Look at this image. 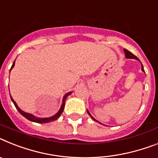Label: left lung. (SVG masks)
Segmentation results:
<instances>
[{
  "label": "left lung",
  "instance_id": "8db88e82",
  "mask_svg": "<svg viewBox=\"0 0 158 158\" xmlns=\"http://www.w3.org/2000/svg\"><path fill=\"white\" fill-rule=\"evenodd\" d=\"M124 53H125V57H126L127 59H137V60H138V59H137V57L135 56L134 54H132V53H131L130 51H128V50H126V49H124ZM141 70H142V71H144V69H143V66H142V67H141ZM87 113L89 114L90 116H91V117L92 118V119H93L94 120H95V121H97V120H95V118L92 117V116H91V114H90V112H88V111H87Z\"/></svg>",
  "mask_w": 158,
  "mask_h": 158
}]
</instances>
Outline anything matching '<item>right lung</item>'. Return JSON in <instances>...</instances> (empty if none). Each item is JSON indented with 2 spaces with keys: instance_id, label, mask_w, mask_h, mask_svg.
<instances>
[{
  "instance_id": "right-lung-1",
  "label": "right lung",
  "mask_w": 158,
  "mask_h": 158,
  "mask_svg": "<svg viewBox=\"0 0 158 158\" xmlns=\"http://www.w3.org/2000/svg\"><path fill=\"white\" fill-rule=\"evenodd\" d=\"M14 64H15V61H14V63H13V65H12L11 69L14 67ZM11 69H10V71H11ZM71 92H69V93H67V94H66V95H65V96H64V97H63V104H62V106H61L60 110H59V112H58V113L55 114V115H54V116H51V117H49V118H38V117H36V116H33L32 114H30V113H27V112H23V111H22V110L20 109L19 108H18V105H17V104H16V102L14 101V99H13V98H12L11 96H10V97H11L12 101H13V103H14V105H15L16 108L18 109V112H19L20 113L22 114V115L24 116V117H26V119H27V120H30V121L36 122V123H40V124H45V123H48V122H51V121H53V120H57V119H58V118H59V116H61V114L63 113V109H64L65 101H66V99H67V96H68L69 95H71Z\"/></svg>"
}]
</instances>
